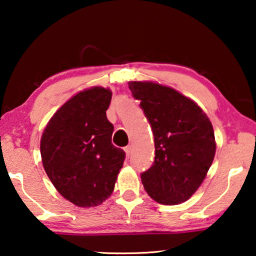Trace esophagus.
Masks as SVG:
<instances>
[{
  "label": "esophagus",
  "mask_w": 256,
  "mask_h": 256,
  "mask_svg": "<svg viewBox=\"0 0 256 256\" xmlns=\"http://www.w3.org/2000/svg\"><path fill=\"white\" fill-rule=\"evenodd\" d=\"M124 152H126V154H127V156L130 155V152H132V146H126Z\"/></svg>",
  "instance_id": "esophagus-1"
}]
</instances>
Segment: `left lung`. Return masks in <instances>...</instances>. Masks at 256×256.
<instances>
[{"label": "left lung", "mask_w": 256, "mask_h": 256, "mask_svg": "<svg viewBox=\"0 0 256 256\" xmlns=\"http://www.w3.org/2000/svg\"><path fill=\"white\" fill-rule=\"evenodd\" d=\"M154 132L155 160L141 174L146 194L164 205L186 202L198 190L216 155L211 121L178 90L152 82H128Z\"/></svg>", "instance_id": "obj_1"}]
</instances>
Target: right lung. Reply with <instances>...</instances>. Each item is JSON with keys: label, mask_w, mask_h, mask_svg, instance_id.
<instances>
[{"label": "right lung", "mask_w": 256, "mask_h": 256, "mask_svg": "<svg viewBox=\"0 0 256 256\" xmlns=\"http://www.w3.org/2000/svg\"><path fill=\"white\" fill-rule=\"evenodd\" d=\"M112 90L94 86L68 99L48 122L40 138L48 177L65 199L79 208L106 200L124 160L112 144L114 127L106 110Z\"/></svg>", "instance_id": "1"}]
</instances>
